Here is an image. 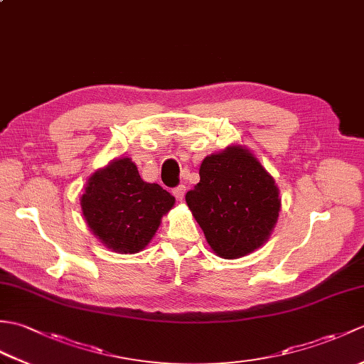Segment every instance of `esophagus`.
<instances>
[{
  "instance_id": "esophagus-1",
  "label": "esophagus",
  "mask_w": 364,
  "mask_h": 364,
  "mask_svg": "<svg viewBox=\"0 0 364 364\" xmlns=\"http://www.w3.org/2000/svg\"><path fill=\"white\" fill-rule=\"evenodd\" d=\"M184 194H186V188H184V186H178V188L173 189V196H175L178 202H181V200L184 198Z\"/></svg>"
}]
</instances>
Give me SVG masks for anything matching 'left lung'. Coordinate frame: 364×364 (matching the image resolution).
Here are the masks:
<instances>
[{
    "instance_id": "1",
    "label": "left lung",
    "mask_w": 364,
    "mask_h": 364,
    "mask_svg": "<svg viewBox=\"0 0 364 364\" xmlns=\"http://www.w3.org/2000/svg\"><path fill=\"white\" fill-rule=\"evenodd\" d=\"M198 175L186 203L211 250L223 259H237L264 245L277 225L282 198L258 158L233 144L206 156Z\"/></svg>"
}]
</instances>
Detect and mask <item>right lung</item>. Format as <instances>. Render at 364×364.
<instances>
[{
    "label": "right lung",
    "mask_w": 364,
    "mask_h": 364,
    "mask_svg": "<svg viewBox=\"0 0 364 364\" xmlns=\"http://www.w3.org/2000/svg\"><path fill=\"white\" fill-rule=\"evenodd\" d=\"M80 203L100 242L115 253L133 255L149 245L175 197L144 181L131 158H117L89 176Z\"/></svg>",
    "instance_id": "1"
}]
</instances>
